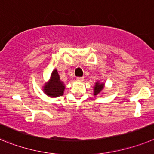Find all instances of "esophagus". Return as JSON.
<instances>
[{
	"instance_id": "obj_1",
	"label": "esophagus",
	"mask_w": 154,
	"mask_h": 154,
	"mask_svg": "<svg viewBox=\"0 0 154 154\" xmlns=\"http://www.w3.org/2000/svg\"><path fill=\"white\" fill-rule=\"evenodd\" d=\"M77 81H84V77H77Z\"/></svg>"
}]
</instances>
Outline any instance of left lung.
I'll return each mask as SVG.
<instances>
[{"instance_id": "left-lung-1", "label": "left lung", "mask_w": 154, "mask_h": 154, "mask_svg": "<svg viewBox=\"0 0 154 154\" xmlns=\"http://www.w3.org/2000/svg\"><path fill=\"white\" fill-rule=\"evenodd\" d=\"M104 88H105V83L100 82L99 81H97L94 85V95H98L101 93H102Z\"/></svg>"}]
</instances>
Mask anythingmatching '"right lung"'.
<instances>
[{
  "label": "right lung",
  "instance_id": "1",
  "mask_svg": "<svg viewBox=\"0 0 154 154\" xmlns=\"http://www.w3.org/2000/svg\"><path fill=\"white\" fill-rule=\"evenodd\" d=\"M42 90L49 97H57L63 94L65 84L60 78L57 69H53L49 81L45 83Z\"/></svg>",
  "mask_w": 154,
  "mask_h": 154
}]
</instances>
